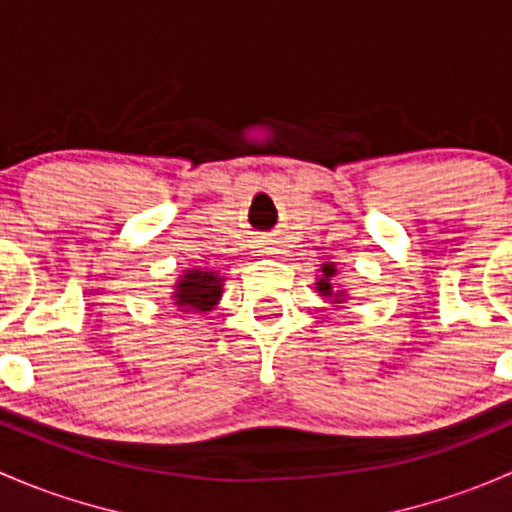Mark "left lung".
I'll list each match as a JSON object with an SVG mask.
<instances>
[{"label":"left lung","instance_id":"1","mask_svg":"<svg viewBox=\"0 0 512 512\" xmlns=\"http://www.w3.org/2000/svg\"><path fill=\"white\" fill-rule=\"evenodd\" d=\"M335 276H337V266L333 261L320 263V276L315 278V291L320 293V298L328 300L333 308H342V305L347 303V298H350V295H347V288H342V286L335 288L333 286Z\"/></svg>","mask_w":512,"mask_h":512}]
</instances>
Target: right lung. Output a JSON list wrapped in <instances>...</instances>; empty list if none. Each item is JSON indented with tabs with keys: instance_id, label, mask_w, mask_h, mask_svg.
I'll return each mask as SVG.
<instances>
[{
	"instance_id": "1",
	"label": "right lung",
	"mask_w": 512,
	"mask_h": 512,
	"mask_svg": "<svg viewBox=\"0 0 512 512\" xmlns=\"http://www.w3.org/2000/svg\"><path fill=\"white\" fill-rule=\"evenodd\" d=\"M224 281L226 276H221L214 268H187L179 273L175 286H172V305L184 315L209 313L224 295Z\"/></svg>"
}]
</instances>
